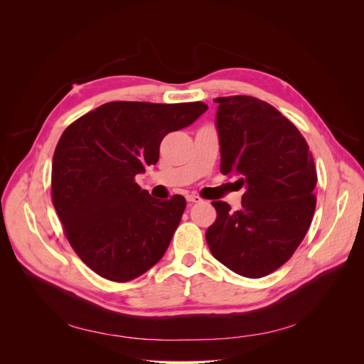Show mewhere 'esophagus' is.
I'll return each instance as SVG.
<instances>
[{"label":"esophagus","instance_id":"1","mask_svg":"<svg viewBox=\"0 0 364 364\" xmlns=\"http://www.w3.org/2000/svg\"><path fill=\"white\" fill-rule=\"evenodd\" d=\"M187 202L188 203H200L202 199L199 196H196V195H188L187 196Z\"/></svg>","mask_w":364,"mask_h":364}]
</instances>
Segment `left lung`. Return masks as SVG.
<instances>
[{
    "instance_id": "obj_1",
    "label": "left lung",
    "mask_w": 364,
    "mask_h": 364,
    "mask_svg": "<svg viewBox=\"0 0 364 364\" xmlns=\"http://www.w3.org/2000/svg\"><path fill=\"white\" fill-rule=\"evenodd\" d=\"M217 131L224 176L245 187L242 208L214 200L206 230L213 255L232 272L259 279L288 261L316 209L317 172L298 128L272 105L250 95L218 97Z\"/></svg>"
}]
</instances>
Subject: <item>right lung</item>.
I'll list each match as a JSON object with an SVG mask.
<instances>
[{
	"label": "right lung",
	"instance_id": "1",
	"mask_svg": "<svg viewBox=\"0 0 364 364\" xmlns=\"http://www.w3.org/2000/svg\"><path fill=\"white\" fill-rule=\"evenodd\" d=\"M206 109L202 102H110L65 129L53 156V205L73 251L94 273L129 282L164 257L186 199L158 200L134 178L156 165L168 132Z\"/></svg>",
	"mask_w": 364,
	"mask_h": 364
}]
</instances>
